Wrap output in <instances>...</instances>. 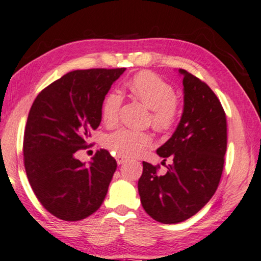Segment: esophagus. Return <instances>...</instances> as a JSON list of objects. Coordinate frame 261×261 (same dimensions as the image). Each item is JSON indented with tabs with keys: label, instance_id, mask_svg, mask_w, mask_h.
I'll return each mask as SVG.
<instances>
[{
	"label": "esophagus",
	"instance_id": "obj_1",
	"mask_svg": "<svg viewBox=\"0 0 261 261\" xmlns=\"http://www.w3.org/2000/svg\"><path fill=\"white\" fill-rule=\"evenodd\" d=\"M116 161H117L118 165H123V163L126 161V159L124 156H122V155H116Z\"/></svg>",
	"mask_w": 261,
	"mask_h": 261
}]
</instances>
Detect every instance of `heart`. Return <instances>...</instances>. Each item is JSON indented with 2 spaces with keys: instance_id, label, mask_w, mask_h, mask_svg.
I'll use <instances>...</instances> for the list:
<instances>
[{
  "instance_id": "heart-1",
  "label": "heart",
  "mask_w": 261,
  "mask_h": 261,
  "mask_svg": "<svg viewBox=\"0 0 261 261\" xmlns=\"http://www.w3.org/2000/svg\"><path fill=\"white\" fill-rule=\"evenodd\" d=\"M130 93L152 109V125L159 131H168L175 125L179 115V102L175 98L174 87L152 72H139L127 83ZM122 96L112 92L103 101L102 118L106 124H115L118 120ZM152 145L146 132L120 129L107 136L106 146L118 155L135 158Z\"/></svg>"
}]
</instances>
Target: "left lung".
<instances>
[{
	"mask_svg": "<svg viewBox=\"0 0 261 261\" xmlns=\"http://www.w3.org/2000/svg\"><path fill=\"white\" fill-rule=\"evenodd\" d=\"M184 105L173 136L156 149L171 159L165 175L143 162L138 180L140 201L158 222L173 224L188 220L213 197L223 170L227 149V120L210 86L183 69Z\"/></svg>",
	"mask_w": 261,
	"mask_h": 261,
	"instance_id": "obj_1",
	"label": "left lung"
}]
</instances>
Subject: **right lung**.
Returning <instances> with one entry per match:
<instances>
[{
    "label": "right lung",
    "mask_w": 261,
    "mask_h": 261,
    "mask_svg": "<svg viewBox=\"0 0 261 261\" xmlns=\"http://www.w3.org/2000/svg\"><path fill=\"white\" fill-rule=\"evenodd\" d=\"M124 71H71L42 90L31 107L24 134L26 175L39 201L56 218L83 220L105 200L116 160L100 149L86 166L74 153L87 147L101 123L105 96Z\"/></svg>",
    "instance_id": "1"
}]
</instances>
